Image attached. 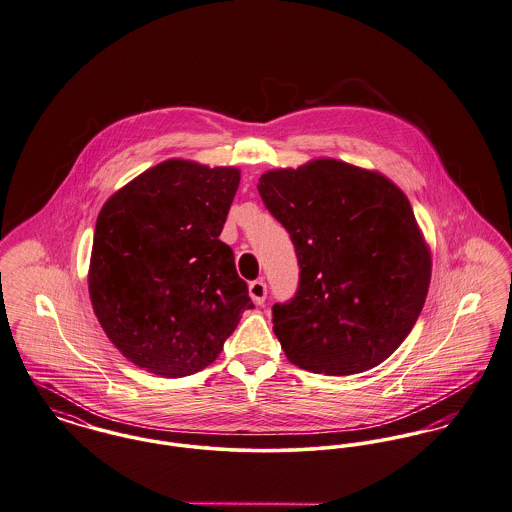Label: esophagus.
I'll return each instance as SVG.
<instances>
[{
    "mask_svg": "<svg viewBox=\"0 0 512 512\" xmlns=\"http://www.w3.org/2000/svg\"><path fill=\"white\" fill-rule=\"evenodd\" d=\"M249 296L257 305H261L265 298H267V284L263 280H253L249 284Z\"/></svg>",
    "mask_w": 512,
    "mask_h": 512,
    "instance_id": "1",
    "label": "esophagus"
}]
</instances>
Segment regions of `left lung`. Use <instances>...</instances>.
<instances>
[{
	"mask_svg": "<svg viewBox=\"0 0 512 512\" xmlns=\"http://www.w3.org/2000/svg\"><path fill=\"white\" fill-rule=\"evenodd\" d=\"M257 189L300 263L296 298L272 307L286 358L323 375L387 360L416 325L431 280V251L404 191L334 158L269 170Z\"/></svg>",
	"mask_w": 512,
	"mask_h": 512,
	"instance_id": "left-lung-1",
	"label": "left lung"
}]
</instances>
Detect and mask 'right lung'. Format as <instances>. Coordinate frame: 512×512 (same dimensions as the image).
Instances as JSON below:
<instances>
[{
	"label": "right lung",
	"instance_id": "obj_1",
	"mask_svg": "<svg viewBox=\"0 0 512 512\" xmlns=\"http://www.w3.org/2000/svg\"><path fill=\"white\" fill-rule=\"evenodd\" d=\"M240 170L164 160L118 189L96 218L92 309L112 344L160 377L193 375L222 352L247 284L218 240Z\"/></svg>",
	"mask_w": 512,
	"mask_h": 512
}]
</instances>
